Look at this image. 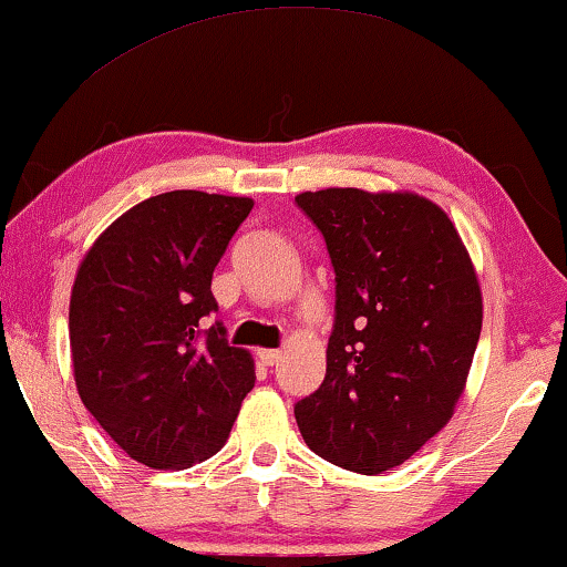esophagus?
<instances>
[{"mask_svg": "<svg viewBox=\"0 0 567 567\" xmlns=\"http://www.w3.org/2000/svg\"><path fill=\"white\" fill-rule=\"evenodd\" d=\"M257 359H260L262 364L266 367H274L278 359H281V351H276V349H260L257 351Z\"/></svg>", "mask_w": 567, "mask_h": 567, "instance_id": "1", "label": "esophagus"}]
</instances>
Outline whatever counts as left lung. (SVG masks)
Wrapping results in <instances>:
<instances>
[{
  "label": "left lung",
  "mask_w": 567,
  "mask_h": 567,
  "mask_svg": "<svg viewBox=\"0 0 567 567\" xmlns=\"http://www.w3.org/2000/svg\"><path fill=\"white\" fill-rule=\"evenodd\" d=\"M336 274L328 370L293 406L305 443L359 474L401 466L453 416L482 333L472 257L427 197L297 195Z\"/></svg>",
  "instance_id": "8db88e82"
}]
</instances>
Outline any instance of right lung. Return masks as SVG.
Returning <instances> with one entry per match:
<instances>
[{
    "mask_svg": "<svg viewBox=\"0 0 567 567\" xmlns=\"http://www.w3.org/2000/svg\"><path fill=\"white\" fill-rule=\"evenodd\" d=\"M249 197L174 189L137 203L87 249L70 299V349L78 393L130 458L151 468H189L229 440L255 385L245 349L218 310L213 270Z\"/></svg>",
    "mask_w": 567,
    "mask_h": 567,
    "instance_id": "right-lung-1",
    "label": "right lung"
}]
</instances>
